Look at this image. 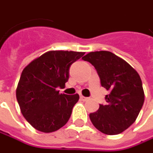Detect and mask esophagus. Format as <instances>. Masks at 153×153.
I'll return each instance as SVG.
<instances>
[{
  "mask_svg": "<svg viewBox=\"0 0 153 153\" xmlns=\"http://www.w3.org/2000/svg\"><path fill=\"white\" fill-rule=\"evenodd\" d=\"M80 100H83V101H86V100H88V98H87V97H84V96H82V95H80Z\"/></svg>",
  "mask_w": 153,
  "mask_h": 153,
  "instance_id": "1",
  "label": "esophagus"
}]
</instances>
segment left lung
I'll return each instance as SVG.
<instances>
[{
    "mask_svg": "<svg viewBox=\"0 0 153 153\" xmlns=\"http://www.w3.org/2000/svg\"><path fill=\"white\" fill-rule=\"evenodd\" d=\"M96 69L101 85L110 91L105 105L90 113L93 125L107 135L126 130L136 120L145 101L142 81L137 71L108 51L91 52L83 57Z\"/></svg>",
    "mask_w": 153,
    "mask_h": 153,
    "instance_id": "1",
    "label": "left lung"
}]
</instances>
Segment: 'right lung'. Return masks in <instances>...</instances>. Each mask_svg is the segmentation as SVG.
I'll return each instance as SVG.
<instances>
[{"label":"right lung","instance_id":"1","mask_svg":"<svg viewBox=\"0 0 153 153\" xmlns=\"http://www.w3.org/2000/svg\"><path fill=\"white\" fill-rule=\"evenodd\" d=\"M85 53L49 51L23 69L16 89L22 113L33 128L53 132L68 121L79 94H59L69 78V68Z\"/></svg>","mask_w":153,"mask_h":153}]
</instances>
